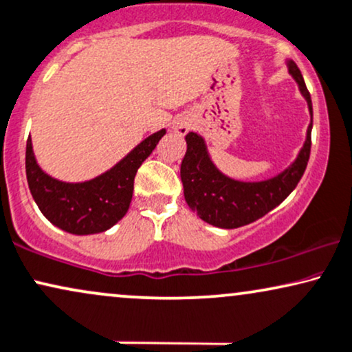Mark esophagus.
<instances>
[{"label": "esophagus", "instance_id": "obj_1", "mask_svg": "<svg viewBox=\"0 0 352 352\" xmlns=\"http://www.w3.org/2000/svg\"><path fill=\"white\" fill-rule=\"evenodd\" d=\"M172 128H173V131H177L179 135H186V133L191 130V122L186 118H180L173 123Z\"/></svg>", "mask_w": 352, "mask_h": 352}]
</instances>
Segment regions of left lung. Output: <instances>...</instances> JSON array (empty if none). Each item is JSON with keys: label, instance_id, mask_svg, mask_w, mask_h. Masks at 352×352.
Listing matches in <instances>:
<instances>
[{"label": "left lung", "instance_id": "8db88e82", "mask_svg": "<svg viewBox=\"0 0 352 352\" xmlns=\"http://www.w3.org/2000/svg\"><path fill=\"white\" fill-rule=\"evenodd\" d=\"M289 74L309 105L312 118V99L307 91L300 69L286 60ZM312 120L296 161L281 173L261 182H240L224 175L211 161L206 141L198 133L185 136L186 153L180 166L185 201L199 219L221 229H237L263 217L286 199L304 175L312 146Z\"/></svg>", "mask_w": 352, "mask_h": 352}]
</instances>
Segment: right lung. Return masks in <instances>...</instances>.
Listing matches in <instances>:
<instances>
[{
  "mask_svg": "<svg viewBox=\"0 0 352 352\" xmlns=\"http://www.w3.org/2000/svg\"><path fill=\"white\" fill-rule=\"evenodd\" d=\"M166 130L146 138L112 168L86 182L53 179L37 164L32 140L25 148V173L29 190L42 214L58 229L74 235L105 232L126 214L130 208L135 175L153 153Z\"/></svg>",
  "mask_w": 352,
  "mask_h": 352,
  "instance_id": "1",
  "label": "right lung"
}]
</instances>
